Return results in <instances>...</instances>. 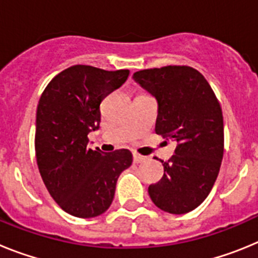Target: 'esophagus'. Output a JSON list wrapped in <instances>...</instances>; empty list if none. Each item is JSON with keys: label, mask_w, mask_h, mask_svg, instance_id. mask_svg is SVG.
<instances>
[{"label": "esophagus", "mask_w": 258, "mask_h": 258, "mask_svg": "<svg viewBox=\"0 0 258 258\" xmlns=\"http://www.w3.org/2000/svg\"><path fill=\"white\" fill-rule=\"evenodd\" d=\"M133 160H134V163H142V161L146 160V157L142 156V155H140V154H137V152H134Z\"/></svg>", "instance_id": "34e87169"}]
</instances>
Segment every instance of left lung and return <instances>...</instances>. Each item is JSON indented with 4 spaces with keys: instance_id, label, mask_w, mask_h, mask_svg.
<instances>
[{
    "instance_id": "left-lung-1",
    "label": "left lung",
    "mask_w": 258,
    "mask_h": 258,
    "mask_svg": "<svg viewBox=\"0 0 258 258\" xmlns=\"http://www.w3.org/2000/svg\"><path fill=\"white\" fill-rule=\"evenodd\" d=\"M157 101L155 132L177 143L163 163L164 175L150 184L157 208L184 214L211 192L223 156V117L220 102L204 76L188 66H166L133 75Z\"/></svg>"
}]
</instances>
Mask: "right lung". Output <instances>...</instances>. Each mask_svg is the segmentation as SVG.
Segmentation results:
<instances>
[{
	"label": "right lung",
	"mask_w": 258,
	"mask_h": 258,
	"mask_svg": "<svg viewBox=\"0 0 258 258\" xmlns=\"http://www.w3.org/2000/svg\"><path fill=\"white\" fill-rule=\"evenodd\" d=\"M127 76L129 70L72 66L56 75L40 98L35 136L38 170L52 199L75 217L104 213L118 175L132 165L126 149H88V134L101 122V102Z\"/></svg>",
	"instance_id": "1"
}]
</instances>
